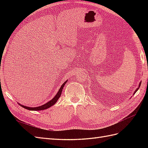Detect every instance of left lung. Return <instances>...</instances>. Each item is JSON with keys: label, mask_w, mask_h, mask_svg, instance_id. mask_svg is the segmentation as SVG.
<instances>
[{"label": "left lung", "mask_w": 148, "mask_h": 148, "mask_svg": "<svg viewBox=\"0 0 148 148\" xmlns=\"http://www.w3.org/2000/svg\"><path fill=\"white\" fill-rule=\"evenodd\" d=\"M140 84H141V83H140V85H139V87H140ZM138 89H139V88H138V89H136V90H135V92H136V91H138Z\"/></svg>", "instance_id": "obj_1"}]
</instances>
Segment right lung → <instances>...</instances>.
Listing matches in <instances>:
<instances>
[{
    "label": "right lung",
    "mask_w": 148,
    "mask_h": 148,
    "mask_svg": "<svg viewBox=\"0 0 148 148\" xmlns=\"http://www.w3.org/2000/svg\"><path fill=\"white\" fill-rule=\"evenodd\" d=\"M67 81L65 82L62 85V86L60 87V88L59 89V91H58L57 94L56 95V96L53 98L52 100H51L50 101H49L48 102L46 103L45 104H44L41 106H39L37 107H26L23 105H21L19 104V105H20L22 107H23V108L26 109H28L29 110H44V109H46L49 108V107H51L52 106H53V104H55L57 102V101H58V99H59V97L61 96V94H62V89H63V88L64 87V85L65 84V83H66Z\"/></svg>",
    "instance_id": "obj_1"
}]
</instances>
